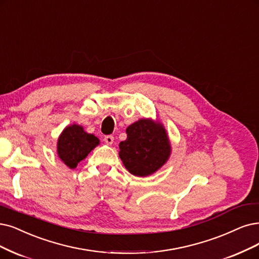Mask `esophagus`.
Masks as SVG:
<instances>
[{
    "instance_id": "esophagus-1",
    "label": "esophagus",
    "mask_w": 259,
    "mask_h": 259,
    "mask_svg": "<svg viewBox=\"0 0 259 259\" xmlns=\"http://www.w3.org/2000/svg\"><path fill=\"white\" fill-rule=\"evenodd\" d=\"M104 142L107 143L108 145H112L113 142H114V137H113V136H107V137H104Z\"/></svg>"
}]
</instances>
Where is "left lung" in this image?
I'll list each match as a JSON object with an SVG mask.
<instances>
[{
	"label": "left lung",
	"instance_id": "left-lung-1",
	"mask_svg": "<svg viewBox=\"0 0 259 259\" xmlns=\"http://www.w3.org/2000/svg\"><path fill=\"white\" fill-rule=\"evenodd\" d=\"M126 133V141L119 143V158L132 175L149 176L166 163L171 147L160 121L140 119L130 124Z\"/></svg>",
	"mask_w": 259,
	"mask_h": 259
}]
</instances>
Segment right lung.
<instances>
[{"label": "right lung", "instance_id": "obj_1", "mask_svg": "<svg viewBox=\"0 0 259 259\" xmlns=\"http://www.w3.org/2000/svg\"><path fill=\"white\" fill-rule=\"evenodd\" d=\"M97 145L98 138L85 132L82 126L73 123L67 126L57 140V155L67 166L75 168Z\"/></svg>", "mask_w": 259, "mask_h": 259}]
</instances>
